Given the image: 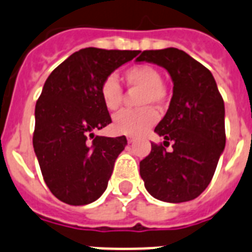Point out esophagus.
<instances>
[{
	"mask_svg": "<svg viewBox=\"0 0 252 252\" xmlns=\"http://www.w3.org/2000/svg\"><path fill=\"white\" fill-rule=\"evenodd\" d=\"M127 141L131 144V143H134V141H135V138H134V136H131V135H128V136H127Z\"/></svg>",
	"mask_w": 252,
	"mask_h": 252,
	"instance_id": "obj_1",
	"label": "esophagus"
}]
</instances>
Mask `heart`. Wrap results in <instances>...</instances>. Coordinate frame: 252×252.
<instances>
[{
  "mask_svg": "<svg viewBox=\"0 0 252 252\" xmlns=\"http://www.w3.org/2000/svg\"><path fill=\"white\" fill-rule=\"evenodd\" d=\"M125 82L131 89L143 90L139 96V105L147 107L139 109H126L116 114L113 118V130L117 134L139 136L157 122V112L151 104L157 107L163 105L167 99L166 87L162 85V76L159 70L148 64H138L125 70ZM100 97L104 107L108 111H117L121 107L124 94L120 82L114 76H108L100 85Z\"/></svg>",
  "mask_w": 252,
  "mask_h": 252,
  "instance_id": "b5f03b06",
  "label": "heart"
}]
</instances>
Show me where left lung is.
<instances>
[{
  "instance_id": "8db88e82",
  "label": "left lung",
  "mask_w": 252,
  "mask_h": 252,
  "mask_svg": "<svg viewBox=\"0 0 252 252\" xmlns=\"http://www.w3.org/2000/svg\"><path fill=\"white\" fill-rule=\"evenodd\" d=\"M136 62L163 66L171 77L172 97L155 132L163 145L152 143L140 162L145 189L170 203L194 199L207 188L225 148L224 100L206 66L183 50H145ZM173 143V149L165 147Z\"/></svg>"
}]
</instances>
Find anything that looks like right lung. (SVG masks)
Wrapping results in <instances>:
<instances>
[{"label":"right lung","instance_id":"1","mask_svg":"<svg viewBox=\"0 0 252 252\" xmlns=\"http://www.w3.org/2000/svg\"><path fill=\"white\" fill-rule=\"evenodd\" d=\"M138 54L86 47L47 77L36 103L33 148L43 180L62 202L89 205L107 189L127 140L95 136V131L112 122L101 101L100 85Z\"/></svg>","mask_w":252,"mask_h":252}]
</instances>
